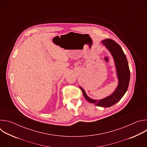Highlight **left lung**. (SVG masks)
<instances>
[{
	"mask_svg": "<svg viewBox=\"0 0 147 147\" xmlns=\"http://www.w3.org/2000/svg\"><path fill=\"white\" fill-rule=\"evenodd\" d=\"M101 42L112 55L116 67L118 85L114 92L109 96L101 99H93L90 98L84 90L80 87L86 99L89 102L94 103L96 106L109 108L119 102L126 92L130 82V72L127 60L120 46L111 39L103 40Z\"/></svg>",
	"mask_w": 147,
	"mask_h": 147,
	"instance_id": "left-lung-1",
	"label": "left lung"
}]
</instances>
